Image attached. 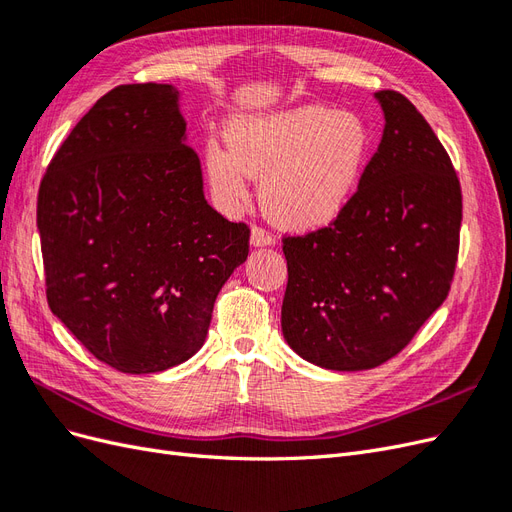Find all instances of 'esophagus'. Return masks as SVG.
Wrapping results in <instances>:
<instances>
[{
	"mask_svg": "<svg viewBox=\"0 0 512 512\" xmlns=\"http://www.w3.org/2000/svg\"><path fill=\"white\" fill-rule=\"evenodd\" d=\"M250 241H252L254 247H265V245H273V243H275L271 232L265 230V228H260V226H254V228H252Z\"/></svg>",
	"mask_w": 512,
	"mask_h": 512,
	"instance_id": "1",
	"label": "esophagus"
}]
</instances>
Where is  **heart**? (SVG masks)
Returning <instances> with one entry per match:
<instances>
[{
    "instance_id": "1",
    "label": "heart",
    "mask_w": 512,
    "mask_h": 512,
    "mask_svg": "<svg viewBox=\"0 0 512 512\" xmlns=\"http://www.w3.org/2000/svg\"><path fill=\"white\" fill-rule=\"evenodd\" d=\"M226 141L230 149H205L213 194L235 209L245 203L250 177H260L262 207L294 232L327 228L348 209L374 147L361 115L318 104L232 119Z\"/></svg>"
}]
</instances>
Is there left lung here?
<instances>
[{
	"mask_svg": "<svg viewBox=\"0 0 512 512\" xmlns=\"http://www.w3.org/2000/svg\"><path fill=\"white\" fill-rule=\"evenodd\" d=\"M384 132L348 209L286 235L282 333L305 361L359 371L404 350L448 297L459 254L461 185L425 117L382 89Z\"/></svg>",
	"mask_w": 512,
	"mask_h": 512,
	"instance_id": "left-lung-1",
	"label": "left lung"
}]
</instances>
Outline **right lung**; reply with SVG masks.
<instances>
[{"instance_id": "add662e5", "label": "right lung", "mask_w": 512, "mask_h": 512, "mask_svg": "<svg viewBox=\"0 0 512 512\" xmlns=\"http://www.w3.org/2000/svg\"><path fill=\"white\" fill-rule=\"evenodd\" d=\"M173 85H119L76 123L40 181L46 301L123 374L205 344L213 303L250 252V226L203 194Z\"/></svg>"}]
</instances>
